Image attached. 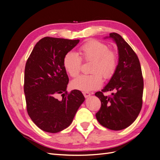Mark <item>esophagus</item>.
I'll list each match as a JSON object with an SVG mask.
<instances>
[{"label":"esophagus","instance_id":"esophagus-1","mask_svg":"<svg viewBox=\"0 0 160 160\" xmlns=\"http://www.w3.org/2000/svg\"><path fill=\"white\" fill-rule=\"evenodd\" d=\"M83 95H84L85 98H89V97L91 96V93H89V92H83Z\"/></svg>","mask_w":160,"mask_h":160}]
</instances>
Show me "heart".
<instances>
[{"label": "heart", "instance_id": "1", "mask_svg": "<svg viewBox=\"0 0 160 160\" xmlns=\"http://www.w3.org/2000/svg\"><path fill=\"white\" fill-rule=\"evenodd\" d=\"M79 57L75 53L69 52L63 58V67L71 77L79 75L81 68V60L92 62L90 72L91 75H82L71 82L72 88L88 92L99 88L102 85V75L105 79L112 76L117 68L118 56L116 52L109 49L104 42L91 40L79 48Z\"/></svg>", "mask_w": 160, "mask_h": 160}]
</instances>
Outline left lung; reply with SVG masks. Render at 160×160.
Returning <instances> with one entry per match:
<instances>
[{"instance_id": "1", "label": "left lung", "mask_w": 160, "mask_h": 160, "mask_svg": "<svg viewBox=\"0 0 160 160\" xmlns=\"http://www.w3.org/2000/svg\"><path fill=\"white\" fill-rule=\"evenodd\" d=\"M118 47L119 61L114 74L108 85L95 95L99 98L101 106L95 114L103 127L118 131L129 127L136 119L142 107L143 79L137 55L122 37L116 32L109 37ZM114 90L111 96L103 93Z\"/></svg>"}]
</instances>
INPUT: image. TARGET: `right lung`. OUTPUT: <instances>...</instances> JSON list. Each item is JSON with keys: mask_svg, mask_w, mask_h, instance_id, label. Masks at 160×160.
<instances>
[{"mask_svg": "<svg viewBox=\"0 0 160 160\" xmlns=\"http://www.w3.org/2000/svg\"><path fill=\"white\" fill-rule=\"evenodd\" d=\"M79 40L44 37L32 49L26 62L24 92L28 115L38 128L57 133L69 127L85 98L74 89L67 93L69 77L63 58ZM62 94V99H56Z\"/></svg>", "mask_w": 160, "mask_h": 160, "instance_id": "right-lung-1", "label": "right lung"}]
</instances>
